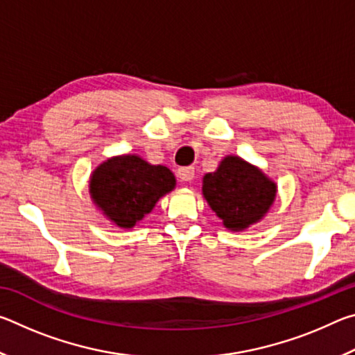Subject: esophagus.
<instances>
[{
  "mask_svg": "<svg viewBox=\"0 0 355 355\" xmlns=\"http://www.w3.org/2000/svg\"><path fill=\"white\" fill-rule=\"evenodd\" d=\"M194 167H182V169H178V178L182 182H191L194 178Z\"/></svg>",
  "mask_w": 355,
  "mask_h": 355,
  "instance_id": "34e87169",
  "label": "esophagus"
}]
</instances>
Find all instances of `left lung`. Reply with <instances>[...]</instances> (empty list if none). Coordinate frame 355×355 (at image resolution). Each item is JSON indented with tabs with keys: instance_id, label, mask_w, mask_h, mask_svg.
Masks as SVG:
<instances>
[{
	"instance_id": "obj_1",
	"label": "left lung",
	"mask_w": 355,
	"mask_h": 355,
	"mask_svg": "<svg viewBox=\"0 0 355 355\" xmlns=\"http://www.w3.org/2000/svg\"><path fill=\"white\" fill-rule=\"evenodd\" d=\"M202 196L227 230L244 232L264 219L277 197V183L241 156L227 155L202 178Z\"/></svg>"
}]
</instances>
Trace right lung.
I'll list each match as a JSON object with an SVG mask.
<instances>
[{
	"label": "right lung",
	"instance_id": "1",
	"mask_svg": "<svg viewBox=\"0 0 355 355\" xmlns=\"http://www.w3.org/2000/svg\"><path fill=\"white\" fill-rule=\"evenodd\" d=\"M89 196L112 225L131 230L146 218L161 197L177 186L173 172L150 164L137 153L116 155L95 167L89 177Z\"/></svg>",
	"mask_w": 355,
	"mask_h": 355
}]
</instances>
